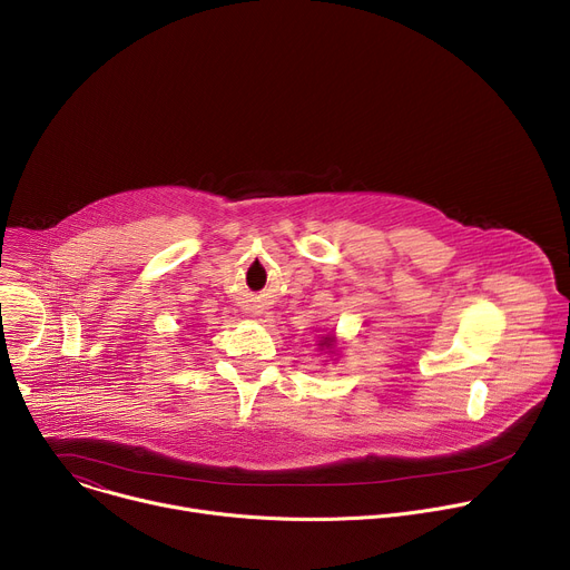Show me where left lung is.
I'll return each mask as SVG.
<instances>
[{
	"instance_id": "1",
	"label": "left lung",
	"mask_w": 570,
	"mask_h": 570,
	"mask_svg": "<svg viewBox=\"0 0 570 570\" xmlns=\"http://www.w3.org/2000/svg\"><path fill=\"white\" fill-rule=\"evenodd\" d=\"M320 345H322V347H332V345H334V338H324Z\"/></svg>"
}]
</instances>
